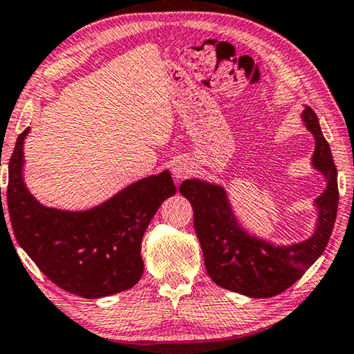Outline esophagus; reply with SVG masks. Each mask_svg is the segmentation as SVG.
<instances>
[{
	"mask_svg": "<svg viewBox=\"0 0 354 354\" xmlns=\"http://www.w3.org/2000/svg\"><path fill=\"white\" fill-rule=\"evenodd\" d=\"M191 173H192L191 163L185 162V160H180V162L174 163V167H173V176H174V180H176V181L186 180V178L189 176Z\"/></svg>",
	"mask_w": 354,
	"mask_h": 354,
	"instance_id": "34e87169",
	"label": "esophagus"
}]
</instances>
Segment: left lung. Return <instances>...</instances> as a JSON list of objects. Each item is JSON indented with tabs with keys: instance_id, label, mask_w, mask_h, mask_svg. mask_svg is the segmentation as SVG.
I'll return each mask as SVG.
<instances>
[{
	"instance_id": "obj_1",
	"label": "left lung",
	"mask_w": 354,
	"mask_h": 354,
	"mask_svg": "<svg viewBox=\"0 0 354 354\" xmlns=\"http://www.w3.org/2000/svg\"><path fill=\"white\" fill-rule=\"evenodd\" d=\"M302 120L315 138L312 167L326 180L325 191L314 201L319 217L314 234L307 240L274 245L250 235L236 221L222 186L203 180L181 183L180 192L194 210V230L203 248L205 270L223 289L254 299L277 296L301 279L328 243L338 210L337 167L319 119L308 106Z\"/></svg>"
}]
</instances>
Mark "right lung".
Segmentation results:
<instances>
[{"instance_id": "add662e5", "label": "right lung", "mask_w": 354, "mask_h": 354, "mask_svg": "<svg viewBox=\"0 0 354 354\" xmlns=\"http://www.w3.org/2000/svg\"><path fill=\"white\" fill-rule=\"evenodd\" d=\"M29 131L17 137L10 158L1 223L10 216L17 243L58 288L84 299L133 288L144 272L140 247L147 227L163 201L176 192L171 174L165 169L138 180L88 210L46 207L22 180V147Z\"/></svg>"}]
</instances>
